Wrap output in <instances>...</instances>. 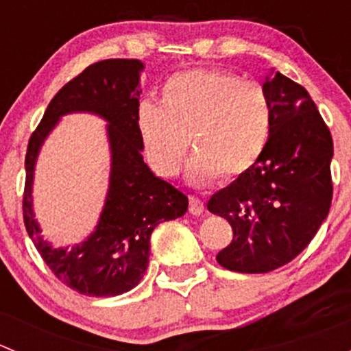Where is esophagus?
Here are the masks:
<instances>
[{
    "label": "esophagus",
    "instance_id": "34e87169",
    "mask_svg": "<svg viewBox=\"0 0 351 351\" xmlns=\"http://www.w3.org/2000/svg\"><path fill=\"white\" fill-rule=\"evenodd\" d=\"M190 214L193 215H200L204 212V202L197 197H190V205H189Z\"/></svg>",
    "mask_w": 351,
    "mask_h": 351
}]
</instances>
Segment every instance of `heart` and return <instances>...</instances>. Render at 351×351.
<instances>
[{"label": "heart", "mask_w": 351, "mask_h": 351, "mask_svg": "<svg viewBox=\"0 0 351 351\" xmlns=\"http://www.w3.org/2000/svg\"><path fill=\"white\" fill-rule=\"evenodd\" d=\"M271 127L267 90L222 69L173 74L159 105L143 101L137 110L141 143L153 168L161 176H175L190 146L189 176L197 185L250 171L270 143Z\"/></svg>", "instance_id": "heart-1"}]
</instances>
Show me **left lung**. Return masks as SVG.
Segmentation results:
<instances>
[{"label": "left lung", "instance_id": "1", "mask_svg": "<svg viewBox=\"0 0 351 351\" xmlns=\"http://www.w3.org/2000/svg\"><path fill=\"white\" fill-rule=\"evenodd\" d=\"M263 88L274 108L270 143L250 171L207 202L234 234L215 260L239 274L290 263L321 228L332 198V137L316 104L280 73Z\"/></svg>", "mask_w": 351, "mask_h": 351}]
</instances>
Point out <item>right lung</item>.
<instances>
[{"instance_id": "obj_1", "label": "right lung", "mask_w": 351, "mask_h": 351, "mask_svg": "<svg viewBox=\"0 0 351 351\" xmlns=\"http://www.w3.org/2000/svg\"><path fill=\"white\" fill-rule=\"evenodd\" d=\"M143 67L137 59H105L88 66L52 98L28 141L25 229L52 274L84 295L113 297L132 290L149 263V239L156 226L182 217L189 208V197L158 178L143 159L137 129ZM71 111H93L108 120L112 173L108 202L94 234L73 250H56L41 239L33 219L31 180L41 143L58 117Z\"/></svg>"}]
</instances>
